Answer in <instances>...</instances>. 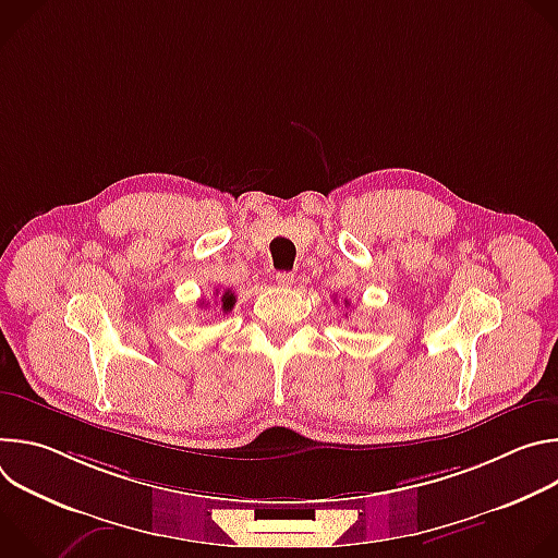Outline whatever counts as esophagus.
<instances>
[{"label":"esophagus","instance_id":"34e87169","mask_svg":"<svg viewBox=\"0 0 558 558\" xmlns=\"http://www.w3.org/2000/svg\"><path fill=\"white\" fill-rule=\"evenodd\" d=\"M293 280H295V278H293V274H289V271H278V274H276V284L282 287V289H284V287H291Z\"/></svg>","mask_w":558,"mask_h":558}]
</instances>
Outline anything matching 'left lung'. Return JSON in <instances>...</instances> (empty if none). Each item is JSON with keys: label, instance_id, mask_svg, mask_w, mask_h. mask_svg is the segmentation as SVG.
<instances>
[{"label": "left lung", "instance_id": "8db88e82", "mask_svg": "<svg viewBox=\"0 0 558 558\" xmlns=\"http://www.w3.org/2000/svg\"><path fill=\"white\" fill-rule=\"evenodd\" d=\"M347 304H349V302H347Z\"/></svg>", "mask_w": 558, "mask_h": 558}]
</instances>
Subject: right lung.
<instances>
[{"instance_id": "obj_1", "label": "right lung", "mask_w": 558, "mask_h": 558, "mask_svg": "<svg viewBox=\"0 0 558 558\" xmlns=\"http://www.w3.org/2000/svg\"><path fill=\"white\" fill-rule=\"evenodd\" d=\"M205 302H201V306H203ZM218 304H220V308H222V313H227V311H231L233 308V304H235V295L227 289L225 293H220V298H218Z\"/></svg>"}]
</instances>
